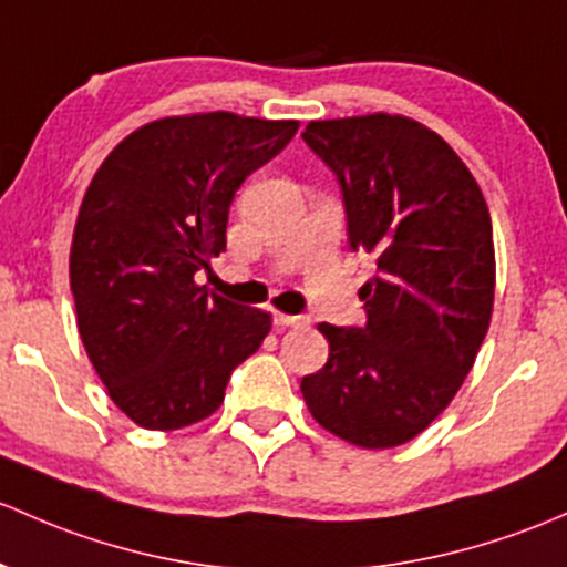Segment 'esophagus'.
<instances>
[{"mask_svg":"<svg viewBox=\"0 0 567 567\" xmlns=\"http://www.w3.org/2000/svg\"><path fill=\"white\" fill-rule=\"evenodd\" d=\"M274 326H279V329H299V326H307V320L299 318V315L274 312Z\"/></svg>","mask_w":567,"mask_h":567,"instance_id":"esophagus-1","label":"esophagus"}]
</instances>
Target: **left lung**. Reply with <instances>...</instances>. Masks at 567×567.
I'll use <instances>...</instances> for the list:
<instances>
[{
    "label": "left lung",
    "instance_id": "obj_1",
    "mask_svg": "<svg viewBox=\"0 0 567 567\" xmlns=\"http://www.w3.org/2000/svg\"><path fill=\"white\" fill-rule=\"evenodd\" d=\"M303 141L342 184L350 247L378 258L359 290L367 326H318L331 353L303 402L344 443L393 449L449 408L484 344L492 217L462 157L402 113L320 118Z\"/></svg>",
    "mask_w": 567,
    "mask_h": 567
}]
</instances>
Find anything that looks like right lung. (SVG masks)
<instances>
[{"mask_svg":"<svg viewBox=\"0 0 567 567\" xmlns=\"http://www.w3.org/2000/svg\"><path fill=\"white\" fill-rule=\"evenodd\" d=\"M296 130V118L230 111L154 118L89 182L70 244L75 320L113 404L138 426L174 432L217 413L230 372L271 331V315L208 293L195 271L225 249L244 178Z\"/></svg>","mask_w":567,"mask_h":567,"instance_id":"1","label":"right lung"}]
</instances>
